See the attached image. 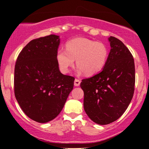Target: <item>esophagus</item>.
<instances>
[{
  "instance_id": "esophagus-1",
  "label": "esophagus",
  "mask_w": 149,
  "mask_h": 149,
  "mask_svg": "<svg viewBox=\"0 0 149 149\" xmlns=\"http://www.w3.org/2000/svg\"><path fill=\"white\" fill-rule=\"evenodd\" d=\"M80 84V80L78 79H75L74 80V85L75 86H79Z\"/></svg>"
}]
</instances>
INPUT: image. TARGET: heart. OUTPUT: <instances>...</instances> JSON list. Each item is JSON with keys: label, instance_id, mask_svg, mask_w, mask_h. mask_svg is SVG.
Here are the masks:
<instances>
[{"label": "heart", "instance_id": "1", "mask_svg": "<svg viewBox=\"0 0 149 149\" xmlns=\"http://www.w3.org/2000/svg\"><path fill=\"white\" fill-rule=\"evenodd\" d=\"M108 57L109 48L105 43L77 38L66 42V50H58L57 61L61 71L68 73L76 59V73L78 75L85 73L88 76H92L104 69Z\"/></svg>", "mask_w": 149, "mask_h": 149}]
</instances>
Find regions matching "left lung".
I'll return each instance as SVG.
<instances>
[{"instance_id":"8db88e82","label":"left lung","mask_w":149,"mask_h":149,"mask_svg":"<svg viewBox=\"0 0 149 149\" xmlns=\"http://www.w3.org/2000/svg\"><path fill=\"white\" fill-rule=\"evenodd\" d=\"M108 40L111 50L104 69L80 83L85 111L102 125L114 122L124 113L132 99L135 83L131 52L119 39L110 36Z\"/></svg>"}]
</instances>
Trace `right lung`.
Returning a JSON list of instances; mask_svg holds the SVG:
<instances>
[{"label": "right lung", "mask_w": 149, "mask_h": 149, "mask_svg": "<svg viewBox=\"0 0 149 149\" xmlns=\"http://www.w3.org/2000/svg\"><path fill=\"white\" fill-rule=\"evenodd\" d=\"M59 36L32 40L19 54L15 67V95L24 113L45 123L61 111L73 88L75 78L62 74L57 53Z\"/></svg>", "instance_id": "1"}]
</instances>
